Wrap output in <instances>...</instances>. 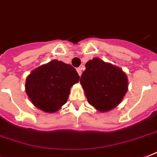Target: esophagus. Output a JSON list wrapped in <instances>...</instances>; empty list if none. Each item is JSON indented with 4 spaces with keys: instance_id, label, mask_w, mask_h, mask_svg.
Segmentation results:
<instances>
[{
    "instance_id": "obj_1",
    "label": "esophagus",
    "mask_w": 157,
    "mask_h": 157,
    "mask_svg": "<svg viewBox=\"0 0 157 157\" xmlns=\"http://www.w3.org/2000/svg\"><path fill=\"white\" fill-rule=\"evenodd\" d=\"M76 71H77V72H78L79 76H81V73H82V71H81V67H78V68L76 69Z\"/></svg>"
}]
</instances>
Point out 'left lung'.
<instances>
[{"instance_id":"left-lung-1","label":"left lung","mask_w":157,"mask_h":157,"mask_svg":"<svg viewBox=\"0 0 157 157\" xmlns=\"http://www.w3.org/2000/svg\"><path fill=\"white\" fill-rule=\"evenodd\" d=\"M80 82L89 103L101 112L117 107L128 90V79L122 69L98 58L86 63Z\"/></svg>"}]
</instances>
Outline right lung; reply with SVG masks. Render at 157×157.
Instances as JSON below:
<instances>
[{"instance_id": "obj_1", "label": "right lung", "mask_w": 157, "mask_h": 157, "mask_svg": "<svg viewBox=\"0 0 157 157\" xmlns=\"http://www.w3.org/2000/svg\"><path fill=\"white\" fill-rule=\"evenodd\" d=\"M79 80L80 76L73 67L52 60L36 67L28 75L25 91L35 107L53 113L67 103L70 89Z\"/></svg>"}]
</instances>
